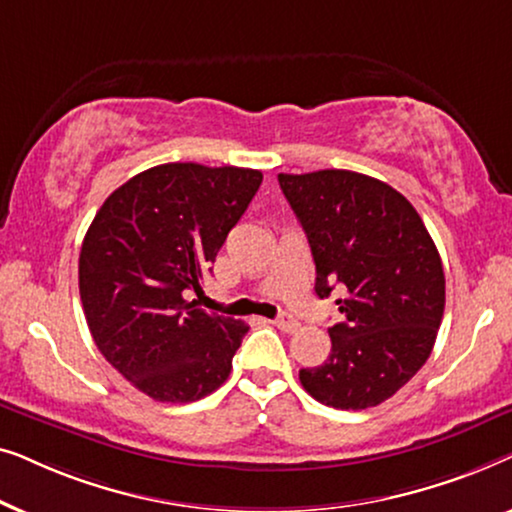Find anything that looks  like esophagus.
I'll return each mask as SVG.
<instances>
[{
	"label": "esophagus",
	"instance_id": "34e87169",
	"mask_svg": "<svg viewBox=\"0 0 512 512\" xmlns=\"http://www.w3.org/2000/svg\"><path fill=\"white\" fill-rule=\"evenodd\" d=\"M272 324H275L277 328H282L284 333H293V331H298V321L291 317V314H286V312H282L279 314V317L272 321Z\"/></svg>",
	"mask_w": 512,
	"mask_h": 512
}]
</instances>
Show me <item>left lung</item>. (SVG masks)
I'll return each mask as SVG.
<instances>
[{
	"mask_svg": "<svg viewBox=\"0 0 512 512\" xmlns=\"http://www.w3.org/2000/svg\"><path fill=\"white\" fill-rule=\"evenodd\" d=\"M317 265L319 298L345 321L328 328L331 354L300 370L319 403L366 410L387 401L429 359L445 310V272L417 209L396 188L349 170L279 174Z\"/></svg>",
	"mask_w": 512,
	"mask_h": 512,
	"instance_id": "obj_1",
	"label": "left lung"
}]
</instances>
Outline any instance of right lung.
Returning <instances> with one entry per match:
<instances>
[{"mask_svg": "<svg viewBox=\"0 0 512 512\" xmlns=\"http://www.w3.org/2000/svg\"><path fill=\"white\" fill-rule=\"evenodd\" d=\"M263 174L167 163L125 181L95 214L79 256V293L104 359L160 403H193L228 380L247 324L188 300Z\"/></svg>", "mask_w": 512, "mask_h": 512, "instance_id": "add662e5", "label": "right lung"}]
</instances>
